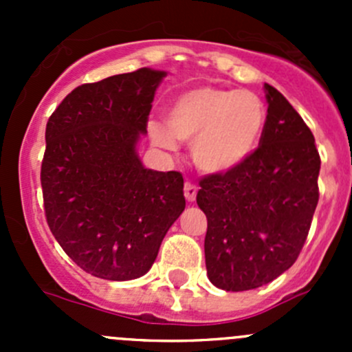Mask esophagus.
Returning a JSON list of instances; mask_svg holds the SVG:
<instances>
[{
	"mask_svg": "<svg viewBox=\"0 0 352 352\" xmlns=\"http://www.w3.org/2000/svg\"><path fill=\"white\" fill-rule=\"evenodd\" d=\"M184 196L189 202H194L196 201V196H197V187L194 186V184L190 182H186V187H184Z\"/></svg>",
	"mask_w": 352,
	"mask_h": 352,
	"instance_id": "34e87169",
	"label": "esophagus"
}]
</instances>
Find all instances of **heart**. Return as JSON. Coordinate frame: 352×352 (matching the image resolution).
Wrapping results in <instances>:
<instances>
[{"label": "heart", "mask_w": 352, "mask_h": 352, "mask_svg": "<svg viewBox=\"0 0 352 352\" xmlns=\"http://www.w3.org/2000/svg\"><path fill=\"white\" fill-rule=\"evenodd\" d=\"M267 107L257 94L197 87L177 95L166 107V126L151 120L155 144L175 150L177 140L192 143L201 172L221 175L242 166L261 144Z\"/></svg>", "instance_id": "b5f03b06"}]
</instances>
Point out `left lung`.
I'll use <instances>...</instances> for the list:
<instances>
[{"label":"left lung","mask_w":352,"mask_h":352,"mask_svg":"<svg viewBox=\"0 0 352 352\" xmlns=\"http://www.w3.org/2000/svg\"><path fill=\"white\" fill-rule=\"evenodd\" d=\"M267 124L255 153L233 172L199 182L208 218V278L225 291L274 281L300 255L318 202L315 138L300 113L265 83Z\"/></svg>","instance_id":"8db88e82"}]
</instances>
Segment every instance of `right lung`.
<instances>
[{
    "label": "right lung",
    "instance_id": "1",
    "mask_svg": "<svg viewBox=\"0 0 352 352\" xmlns=\"http://www.w3.org/2000/svg\"><path fill=\"white\" fill-rule=\"evenodd\" d=\"M165 76L141 67L81 85L49 117L45 218L63 250L95 278L146 274L186 209L182 173L146 168L136 150Z\"/></svg>",
    "mask_w": 352,
    "mask_h": 352
}]
</instances>
